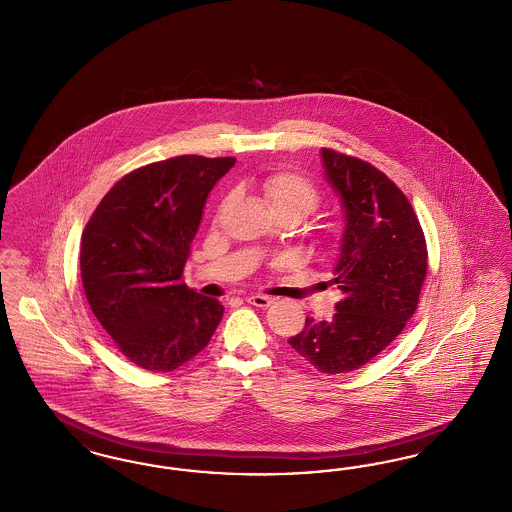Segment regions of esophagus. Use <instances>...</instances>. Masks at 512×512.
<instances>
[{
	"instance_id": "34e87169",
	"label": "esophagus",
	"mask_w": 512,
	"mask_h": 512,
	"mask_svg": "<svg viewBox=\"0 0 512 512\" xmlns=\"http://www.w3.org/2000/svg\"><path fill=\"white\" fill-rule=\"evenodd\" d=\"M246 301L249 305L259 308L270 307V303H272V299H270V297H266V295H249Z\"/></svg>"
}]
</instances>
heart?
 <instances>
[{
	"label": "heart",
	"instance_id": "obj_1",
	"mask_svg": "<svg viewBox=\"0 0 512 512\" xmlns=\"http://www.w3.org/2000/svg\"><path fill=\"white\" fill-rule=\"evenodd\" d=\"M266 204L276 217L307 219L320 205V192L314 184L295 171H274L261 181ZM226 200L219 207H225Z\"/></svg>",
	"mask_w": 512,
	"mask_h": 512
}]
</instances>
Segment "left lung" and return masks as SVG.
I'll list each match as a JSON object with an SVG mask.
<instances>
[{
    "mask_svg": "<svg viewBox=\"0 0 512 512\" xmlns=\"http://www.w3.org/2000/svg\"><path fill=\"white\" fill-rule=\"evenodd\" d=\"M326 179L345 209L335 265L343 299L333 320L307 318L287 343L310 366L329 373L362 368L406 328L427 276V242L404 192L377 167L322 148Z\"/></svg>",
    "mask_w": 512,
    "mask_h": 512,
    "instance_id": "8db88e82",
    "label": "left lung"
}]
</instances>
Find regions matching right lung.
Here are the masks:
<instances>
[{
	"mask_svg": "<svg viewBox=\"0 0 512 512\" xmlns=\"http://www.w3.org/2000/svg\"><path fill=\"white\" fill-rule=\"evenodd\" d=\"M236 158L177 156L114 184L82 234L89 307L123 356L173 371L204 350L225 307L183 284L205 200Z\"/></svg>",
	"mask_w": 512,
	"mask_h": 512,
	"instance_id": "1",
	"label": "right lung"
}]
</instances>
